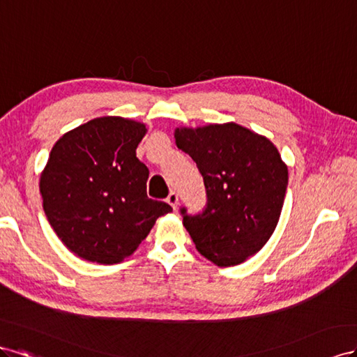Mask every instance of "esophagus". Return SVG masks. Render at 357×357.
Segmentation results:
<instances>
[{"mask_svg": "<svg viewBox=\"0 0 357 357\" xmlns=\"http://www.w3.org/2000/svg\"><path fill=\"white\" fill-rule=\"evenodd\" d=\"M166 200H167L169 205L176 211V208H178V195H176V192H175V191H170Z\"/></svg>", "mask_w": 357, "mask_h": 357, "instance_id": "1", "label": "esophagus"}]
</instances>
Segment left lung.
I'll list each match as a JSON object with an SVG mask.
<instances>
[{"mask_svg":"<svg viewBox=\"0 0 357 357\" xmlns=\"http://www.w3.org/2000/svg\"><path fill=\"white\" fill-rule=\"evenodd\" d=\"M176 146L197 165L206 208L184 226L197 251L218 266L259 252L277 227L289 170L272 142L235 122L175 130Z\"/></svg>","mask_w":357,"mask_h":357,"instance_id":"1","label":"left lung"}]
</instances>
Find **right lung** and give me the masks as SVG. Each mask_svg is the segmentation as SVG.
Segmentation results:
<instances>
[{"label":"right lung","mask_w":357,"mask_h":357,"mask_svg":"<svg viewBox=\"0 0 357 357\" xmlns=\"http://www.w3.org/2000/svg\"><path fill=\"white\" fill-rule=\"evenodd\" d=\"M142 122L101 116L54 145L40 176L47 221L77 257L114 264L133 254L172 211L146 196L148 167L136 157Z\"/></svg>","instance_id":"obj_1"}]
</instances>
